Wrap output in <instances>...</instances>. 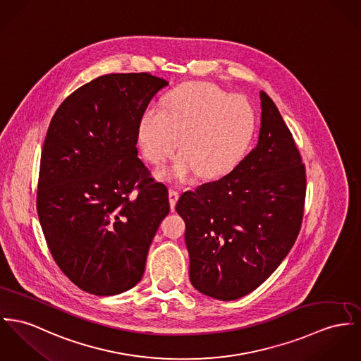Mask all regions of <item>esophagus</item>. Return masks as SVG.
<instances>
[{
  "label": "esophagus",
  "instance_id": "esophagus-1",
  "mask_svg": "<svg viewBox=\"0 0 361 361\" xmlns=\"http://www.w3.org/2000/svg\"><path fill=\"white\" fill-rule=\"evenodd\" d=\"M178 197H180V195L176 190H169V203H170L171 210L176 207V203H177Z\"/></svg>",
  "mask_w": 361,
  "mask_h": 361
}]
</instances>
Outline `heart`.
Returning <instances> with one entry per match:
<instances>
[{
	"label": "heart",
	"instance_id": "b5f03b06",
	"mask_svg": "<svg viewBox=\"0 0 361 361\" xmlns=\"http://www.w3.org/2000/svg\"><path fill=\"white\" fill-rule=\"evenodd\" d=\"M254 123L246 97L229 96L213 83L190 82L167 93L164 111L142 114L137 137L145 159L154 165L167 161L180 142L183 152L159 177L183 183L199 171L207 178L229 171L246 151Z\"/></svg>",
	"mask_w": 361,
	"mask_h": 361
}]
</instances>
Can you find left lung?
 Here are the masks:
<instances>
[{
    "label": "left lung",
    "mask_w": 361,
    "mask_h": 361,
    "mask_svg": "<svg viewBox=\"0 0 361 361\" xmlns=\"http://www.w3.org/2000/svg\"><path fill=\"white\" fill-rule=\"evenodd\" d=\"M261 129L254 149L231 173L180 196L190 279L221 301L247 295L294 246L305 204L300 151L272 99L259 92Z\"/></svg>",
    "instance_id": "obj_1"
}]
</instances>
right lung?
Returning a JSON list of instances; mask_svg holds the SVG:
<instances>
[{
    "label": "right lung",
    "instance_id": "add662e5",
    "mask_svg": "<svg viewBox=\"0 0 361 361\" xmlns=\"http://www.w3.org/2000/svg\"><path fill=\"white\" fill-rule=\"evenodd\" d=\"M169 82L148 73L107 74L55 112L41 154L37 210L51 254L81 290L121 294L139 283L169 214L167 188L137 157V130Z\"/></svg>",
    "mask_w": 361,
    "mask_h": 361
}]
</instances>
